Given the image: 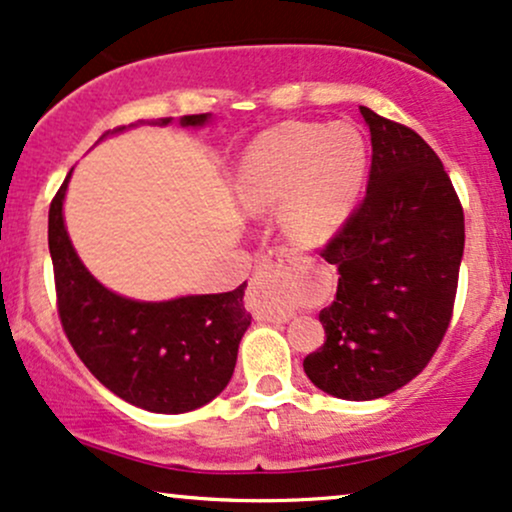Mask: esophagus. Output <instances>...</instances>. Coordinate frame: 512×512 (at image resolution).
Here are the masks:
<instances>
[{
    "mask_svg": "<svg viewBox=\"0 0 512 512\" xmlns=\"http://www.w3.org/2000/svg\"><path fill=\"white\" fill-rule=\"evenodd\" d=\"M300 260L303 257L298 255V250L281 245V248L269 250L257 264L250 281V307L260 322H288L293 317V312L283 307V300L288 295L293 267Z\"/></svg>",
    "mask_w": 512,
    "mask_h": 512,
    "instance_id": "1",
    "label": "esophagus"
}]
</instances>
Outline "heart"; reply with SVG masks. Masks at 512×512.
<instances>
[{"mask_svg": "<svg viewBox=\"0 0 512 512\" xmlns=\"http://www.w3.org/2000/svg\"><path fill=\"white\" fill-rule=\"evenodd\" d=\"M367 147L350 123L286 121L252 140L240 162V200L250 212L276 205L295 243H324L362 193Z\"/></svg>", "mask_w": 512, "mask_h": 512, "instance_id": "b5f03b06", "label": "heart"}]
</instances>
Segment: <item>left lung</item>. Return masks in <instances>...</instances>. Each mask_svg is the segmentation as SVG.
I'll list each match as a JSON object with an SVG mask.
<instances>
[{
	"mask_svg": "<svg viewBox=\"0 0 512 512\" xmlns=\"http://www.w3.org/2000/svg\"><path fill=\"white\" fill-rule=\"evenodd\" d=\"M372 135L367 195L322 257L338 269L319 312L324 346L303 367L343 400L389 396L429 365L453 317L465 214L436 152L403 123L360 107Z\"/></svg>",
	"mask_w": 512,
	"mask_h": 512,
	"instance_id": "left-lung-1",
	"label": "left lung"
}]
</instances>
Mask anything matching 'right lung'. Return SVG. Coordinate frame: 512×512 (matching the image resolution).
Here are the masks:
<instances>
[{
	"label": "right lung",
	"mask_w": 512,
	"mask_h": 512,
	"mask_svg": "<svg viewBox=\"0 0 512 512\" xmlns=\"http://www.w3.org/2000/svg\"><path fill=\"white\" fill-rule=\"evenodd\" d=\"M207 119L190 114L181 126ZM69 178L49 205V255L59 319L76 355L100 384L143 410L178 415L217 398L231 381L238 343L252 319L243 307L245 283L229 293L166 303L112 293L83 267L66 233L61 207Z\"/></svg>",
	"instance_id": "obj_1"
}]
</instances>
